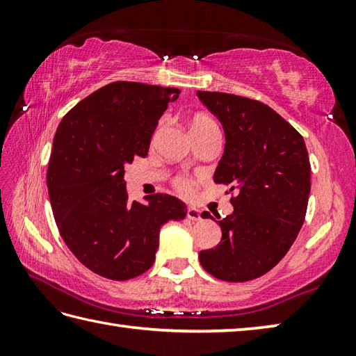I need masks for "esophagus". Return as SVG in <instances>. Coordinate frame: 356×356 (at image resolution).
Segmentation results:
<instances>
[{"mask_svg": "<svg viewBox=\"0 0 356 356\" xmlns=\"http://www.w3.org/2000/svg\"><path fill=\"white\" fill-rule=\"evenodd\" d=\"M186 217L190 218V220H200V211L194 207H190L186 209Z\"/></svg>", "mask_w": 356, "mask_h": 356, "instance_id": "esophagus-1", "label": "esophagus"}]
</instances>
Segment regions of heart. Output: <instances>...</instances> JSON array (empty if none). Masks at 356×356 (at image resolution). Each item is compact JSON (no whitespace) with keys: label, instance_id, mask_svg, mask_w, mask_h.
<instances>
[{"label":"heart","instance_id":"heart-1","mask_svg":"<svg viewBox=\"0 0 356 356\" xmlns=\"http://www.w3.org/2000/svg\"><path fill=\"white\" fill-rule=\"evenodd\" d=\"M211 127H217V125L213 120V118H209L207 115H195L191 119V131L205 130V128H211ZM172 184L180 193H190L193 190V180L185 176H177L174 179Z\"/></svg>","mask_w":356,"mask_h":356}]
</instances>
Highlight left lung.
<instances>
[{
  "label": "left lung",
  "mask_w": 356,
  "mask_h": 356,
  "mask_svg": "<svg viewBox=\"0 0 356 356\" xmlns=\"http://www.w3.org/2000/svg\"><path fill=\"white\" fill-rule=\"evenodd\" d=\"M197 96L225 130V153L214 182L236 193L231 197L234 213L218 220L220 243L200 251L199 260L218 280L249 282L283 259L303 226L311 193L306 143L260 101L218 92ZM202 217L214 218L208 211Z\"/></svg>",
  "instance_id": "1"
}]
</instances>
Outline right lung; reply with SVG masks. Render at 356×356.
I'll return each instance as SVG.
<instances>
[{
    "label": "right lung",
    "mask_w": 356,
    "mask_h": 356,
    "mask_svg": "<svg viewBox=\"0 0 356 356\" xmlns=\"http://www.w3.org/2000/svg\"><path fill=\"white\" fill-rule=\"evenodd\" d=\"M180 90L116 81L96 90L59 124L47 170L53 217L65 245L95 274L124 282L153 266L159 231L184 220L168 194L128 202L127 163L145 157L159 119Z\"/></svg>",
    "instance_id": "obj_1"
}]
</instances>
